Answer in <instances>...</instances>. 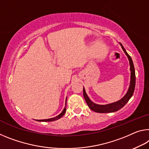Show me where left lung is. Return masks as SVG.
<instances>
[{
  "label": "left lung",
  "mask_w": 149,
  "mask_h": 149,
  "mask_svg": "<svg viewBox=\"0 0 149 149\" xmlns=\"http://www.w3.org/2000/svg\"><path fill=\"white\" fill-rule=\"evenodd\" d=\"M120 45L121 46V48L124 51L125 54H126L127 58L129 59V65H130V71H131V80H130V85L129 87L128 90H127V93L123 97L119 100V101H116V102L109 103V104H106V105H99L96 104V103H93L92 101L88 96H87L86 90H85L84 87V99L86 100V103L88 107L90 109H91L93 111L100 113H113L121 109L122 107H123L125 105L126 103L128 102L129 100L131 99V97L133 96V94L134 93V87H135V71H134V68L133 65V60L127 52L125 50V49L124 48V47L123 46V45L120 43Z\"/></svg>",
  "instance_id": "obj_1"
}]
</instances>
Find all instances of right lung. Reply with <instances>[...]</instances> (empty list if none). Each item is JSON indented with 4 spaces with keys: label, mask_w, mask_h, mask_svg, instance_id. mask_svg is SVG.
Segmentation results:
<instances>
[{
    "label": "right lung",
    "mask_w": 149,
    "mask_h": 149,
    "mask_svg": "<svg viewBox=\"0 0 149 149\" xmlns=\"http://www.w3.org/2000/svg\"><path fill=\"white\" fill-rule=\"evenodd\" d=\"M67 99V98H66ZM66 101L67 100H65V107L63 109V110L62 111V113H60V115H58V116H56L55 117H53V118H50V119H41V120H36L37 121H40V122H48V121H56V120H58L59 119H60L61 117H62L63 115L65 114V113L66 111Z\"/></svg>",
    "instance_id": "1"
}]
</instances>
